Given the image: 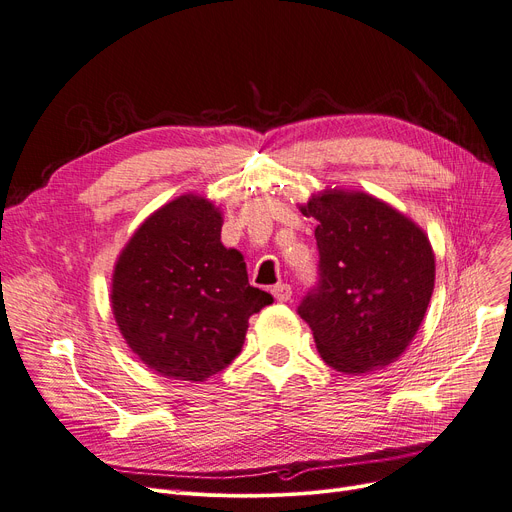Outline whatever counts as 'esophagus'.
Instances as JSON below:
<instances>
[{"label": "esophagus", "instance_id": "1", "mask_svg": "<svg viewBox=\"0 0 512 512\" xmlns=\"http://www.w3.org/2000/svg\"><path fill=\"white\" fill-rule=\"evenodd\" d=\"M272 295H274V299H276V301L286 303L288 299L293 297V288H291V284H284V282H280V284H276V286L272 288Z\"/></svg>", "mask_w": 512, "mask_h": 512}]
</instances>
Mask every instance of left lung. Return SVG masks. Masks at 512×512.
<instances>
[{
    "label": "left lung",
    "instance_id": "left-lung-1",
    "mask_svg": "<svg viewBox=\"0 0 512 512\" xmlns=\"http://www.w3.org/2000/svg\"><path fill=\"white\" fill-rule=\"evenodd\" d=\"M299 211L318 221L320 284L299 314L322 360L343 374L393 364L416 337L433 295L429 236L362 190L326 186Z\"/></svg>",
    "mask_w": 512,
    "mask_h": 512
}]
</instances>
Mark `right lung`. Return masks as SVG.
Returning <instances> with one entry per match:
<instances>
[{"label": "right lung", "mask_w": 512, "mask_h": 512, "mask_svg": "<svg viewBox=\"0 0 512 512\" xmlns=\"http://www.w3.org/2000/svg\"><path fill=\"white\" fill-rule=\"evenodd\" d=\"M224 213L182 194L148 215L117 257L110 307L129 349L165 379L203 383L242 349L249 318L274 299L221 244Z\"/></svg>", "instance_id": "1"}]
</instances>
